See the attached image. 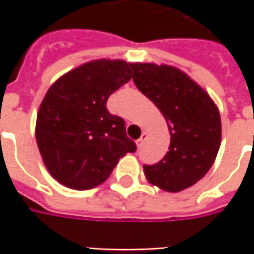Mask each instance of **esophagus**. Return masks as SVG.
<instances>
[{
  "label": "esophagus",
  "instance_id": "esophagus-1",
  "mask_svg": "<svg viewBox=\"0 0 254 254\" xmlns=\"http://www.w3.org/2000/svg\"><path fill=\"white\" fill-rule=\"evenodd\" d=\"M147 135H148V134H147V132H145V131H142L141 137H140V138H138V140H137V147H141V145H142V142H144V140H145V138H147Z\"/></svg>",
  "mask_w": 254,
  "mask_h": 254
}]
</instances>
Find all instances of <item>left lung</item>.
Instances as JSON below:
<instances>
[{"mask_svg": "<svg viewBox=\"0 0 254 254\" xmlns=\"http://www.w3.org/2000/svg\"><path fill=\"white\" fill-rule=\"evenodd\" d=\"M132 80L165 117L171 141L158 164L144 165L147 181L167 192L196 184L210 170L222 140L218 106L182 70L155 64H130Z\"/></svg>", "mask_w": 254, "mask_h": 254, "instance_id": "obj_1", "label": "left lung"}]
</instances>
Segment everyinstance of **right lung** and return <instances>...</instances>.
Returning <instances> with one entry per match:
<instances>
[{
    "label": "right lung",
    "mask_w": 254,
    "mask_h": 254,
    "mask_svg": "<svg viewBox=\"0 0 254 254\" xmlns=\"http://www.w3.org/2000/svg\"><path fill=\"white\" fill-rule=\"evenodd\" d=\"M132 77L130 64L97 59L61 76L36 116V144L49 174L72 190H92L137 150L124 120L109 113L110 94Z\"/></svg>",
    "instance_id": "obj_1"
}]
</instances>
